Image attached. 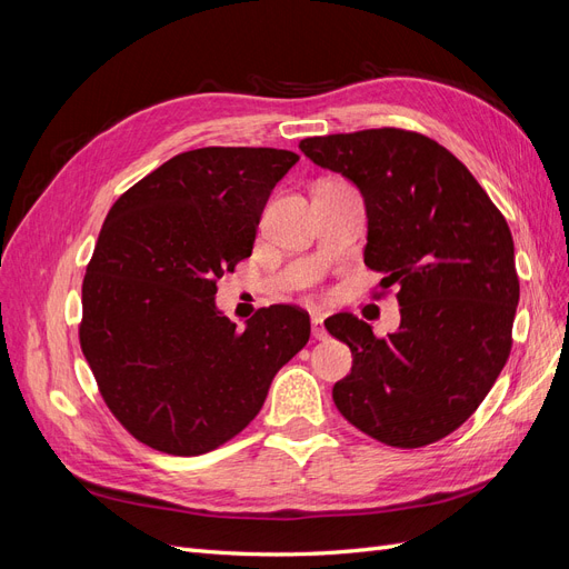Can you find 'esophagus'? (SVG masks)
Wrapping results in <instances>:
<instances>
[{
  "label": "esophagus",
  "instance_id": "obj_1",
  "mask_svg": "<svg viewBox=\"0 0 569 569\" xmlns=\"http://www.w3.org/2000/svg\"><path fill=\"white\" fill-rule=\"evenodd\" d=\"M311 322H313V337H316V339H327V330H325V325H322V316H320V313H313Z\"/></svg>",
  "mask_w": 569,
  "mask_h": 569
}]
</instances>
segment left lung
I'll list each match as a JSON object with an SVG mask.
<instances>
[{
    "instance_id": "obj_1",
    "label": "left lung",
    "mask_w": 569,
    "mask_h": 569,
    "mask_svg": "<svg viewBox=\"0 0 569 569\" xmlns=\"http://www.w3.org/2000/svg\"><path fill=\"white\" fill-rule=\"evenodd\" d=\"M316 166L366 201V266L396 287L401 325L380 339L351 313L325 320L349 343L332 399L360 432L420 449L468 420L501 375L520 301L506 218L453 153L425 134L377 128L308 137Z\"/></svg>"
}]
</instances>
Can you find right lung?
Here are the masks:
<instances>
[{
	"label": "right lung",
	"mask_w": 569,
	"mask_h": 569,
	"mask_svg": "<svg viewBox=\"0 0 569 569\" xmlns=\"http://www.w3.org/2000/svg\"><path fill=\"white\" fill-rule=\"evenodd\" d=\"M297 161L270 147L184 151L111 206L82 282L80 347L118 422L151 449L201 456L230 441L311 337L295 306L261 308L244 330L216 306V280L251 256Z\"/></svg>",
	"instance_id": "add662e5"
}]
</instances>
